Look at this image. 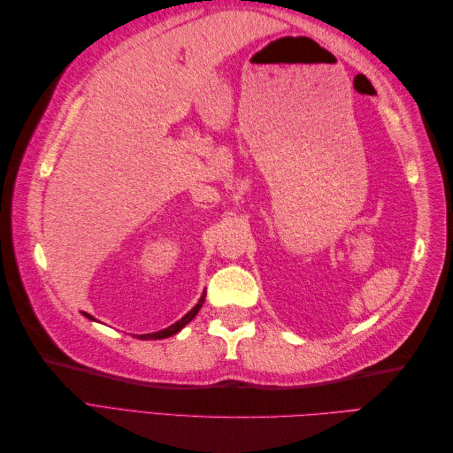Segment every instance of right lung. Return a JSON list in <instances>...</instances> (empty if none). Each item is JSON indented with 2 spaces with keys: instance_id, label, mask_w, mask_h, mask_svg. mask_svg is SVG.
Instances as JSON below:
<instances>
[{
  "instance_id": "obj_1",
  "label": "right lung",
  "mask_w": 453,
  "mask_h": 453,
  "mask_svg": "<svg viewBox=\"0 0 453 453\" xmlns=\"http://www.w3.org/2000/svg\"><path fill=\"white\" fill-rule=\"evenodd\" d=\"M205 296V295H203ZM203 296L198 300V304L193 308V310H190L187 315H185V318H181L180 321H177V323H173V325H170L168 328H162V331H158V333H150V334H142L140 338L142 340H160V338H168V336H172V334H175V333H180L181 331V328L190 321V319H193L195 318V315L198 313V310L202 308V304H203ZM87 315V313H85ZM87 318L88 319H92L90 318V315H87Z\"/></svg>"
}]
</instances>
